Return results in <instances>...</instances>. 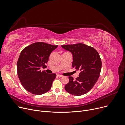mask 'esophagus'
Wrapping results in <instances>:
<instances>
[{"mask_svg": "<svg viewBox=\"0 0 125 125\" xmlns=\"http://www.w3.org/2000/svg\"><path fill=\"white\" fill-rule=\"evenodd\" d=\"M57 76L59 77H60V78H62V77H63L62 75H60V74H57Z\"/></svg>", "mask_w": 125, "mask_h": 125, "instance_id": "esophagus-1", "label": "esophagus"}]
</instances>
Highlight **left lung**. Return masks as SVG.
<instances>
[{"label":"left lung","instance_id":"obj_1","mask_svg":"<svg viewBox=\"0 0 125 125\" xmlns=\"http://www.w3.org/2000/svg\"><path fill=\"white\" fill-rule=\"evenodd\" d=\"M61 46L71 52L73 60L72 67L80 71L75 80L69 77V82L65 89L72 95H84L93 88L99 78L102 67L100 55L95 49L84 44Z\"/></svg>","mask_w":125,"mask_h":125}]
</instances>
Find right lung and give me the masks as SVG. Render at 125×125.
I'll use <instances>...</instances> for the list:
<instances>
[{
    "label": "right lung",
    "mask_w": 125,
    "mask_h": 125,
    "mask_svg": "<svg viewBox=\"0 0 125 125\" xmlns=\"http://www.w3.org/2000/svg\"><path fill=\"white\" fill-rule=\"evenodd\" d=\"M57 47L37 42L21 52L17 62V73L22 85L28 92L41 95L51 89L56 74H48L40 69L46 67L49 56Z\"/></svg>",
    "instance_id": "add662e5"
}]
</instances>
